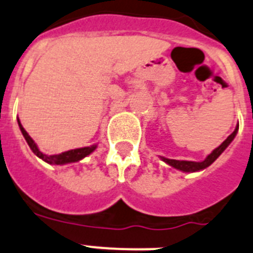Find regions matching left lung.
<instances>
[{
    "mask_svg": "<svg viewBox=\"0 0 253 253\" xmlns=\"http://www.w3.org/2000/svg\"><path fill=\"white\" fill-rule=\"evenodd\" d=\"M237 132H238V126L236 127V129L233 131L232 133H230L229 136H228L227 139L224 140L223 142H221L220 145H219L218 148L214 149V150L211 151V153L209 154L208 157H206L205 160H203V162H190V160H175V159H168V158H164V157H160L162 158V160L163 162H166L167 164H169L170 167H173V168L178 169V170H182V172H187V173H191V172H199V170H203V169L208 168L209 166H211L212 163H214L215 160L218 159L219 157H220V154L223 153L225 149L229 146L230 142L234 140V137H236Z\"/></svg>",
    "mask_w": 253,
    "mask_h": 253,
    "instance_id": "obj_1",
    "label": "left lung"
}]
</instances>
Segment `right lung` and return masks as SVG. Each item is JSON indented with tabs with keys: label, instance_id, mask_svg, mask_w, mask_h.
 I'll return each instance as SVG.
<instances>
[{
	"label": "right lung",
	"instance_id": "right-lung-1",
	"mask_svg": "<svg viewBox=\"0 0 253 253\" xmlns=\"http://www.w3.org/2000/svg\"><path fill=\"white\" fill-rule=\"evenodd\" d=\"M17 124H19L21 133H23V136L25 137L26 142H28V145H29V148L32 149L33 153H34L38 158H41L42 160H44L45 163L48 164L63 166V164H67V163H75V162H79V160L84 159L85 157H87L89 154H91L96 149V145H91V146H86V148L74 149V150L65 151V153L56 154V155H45V154H43L41 150H39L37 144L34 142V140L30 137L29 133L26 132L25 128L23 127V125L20 124V120H19V118H17Z\"/></svg>",
	"mask_w": 253,
	"mask_h": 253
}]
</instances>
